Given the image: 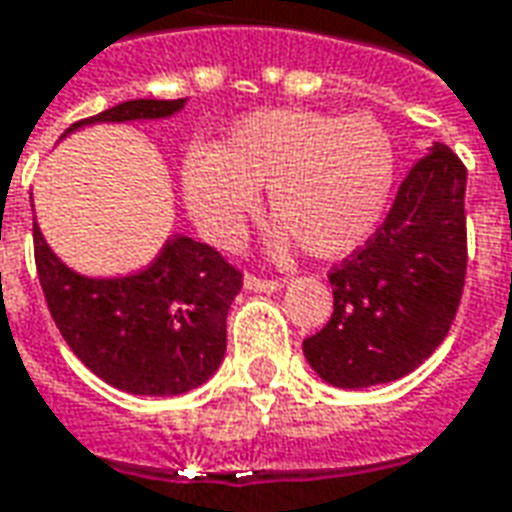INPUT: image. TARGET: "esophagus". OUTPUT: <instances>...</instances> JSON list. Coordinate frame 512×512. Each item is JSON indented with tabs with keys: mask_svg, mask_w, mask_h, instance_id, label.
<instances>
[{
	"mask_svg": "<svg viewBox=\"0 0 512 512\" xmlns=\"http://www.w3.org/2000/svg\"><path fill=\"white\" fill-rule=\"evenodd\" d=\"M244 288L246 290H260V293H274V290L282 288V282H279V279L257 277V274H246Z\"/></svg>",
	"mask_w": 512,
	"mask_h": 512,
	"instance_id": "obj_1",
	"label": "esophagus"
}]
</instances>
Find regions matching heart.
I'll return each instance as SVG.
<instances>
[{
	"instance_id": "b5f03b06",
	"label": "heart",
	"mask_w": 512,
	"mask_h": 512,
	"mask_svg": "<svg viewBox=\"0 0 512 512\" xmlns=\"http://www.w3.org/2000/svg\"><path fill=\"white\" fill-rule=\"evenodd\" d=\"M183 194L216 241H233L257 189L312 257H343L373 235L395 180V150L376 117L263 109L241 117L216 150L183 161Z\"/></svg>"
}]
</instances>
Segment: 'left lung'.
Wrapping results in <instances>:
<instances>
[{"mask_svg": "<svg viewBox=\"0 0 512 512\" xmlns=\"http://www.w3.org/2000/svg\"><path fill=\"white\" fill-rule=\"evenodd\" d=\"M463 197L466 167L436 142L408 169L376 235L329 274L332 318L304 340L323 381L389 384L439 348L466 282Z\"/></svg>", "mask_w": 512, "mask_h": 512, "instance_id": "8db88e82", "label": "left lung"}]
</instances>
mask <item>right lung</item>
<instances>
[{
    "instance_id": "right-lung-1",
    "label": "right lung",
    "mask_w": 512,
    "mask_h": 512,
    "mask_svg": "<svg viewBox=\"0 0 512 512\" xmlns=\"http://www.w3.org/2000/svg\"><path fill=\"white\" fill-rule=\"evenodd\" d=\"M186 98L126 101L73 123H126L175 115ZM35 266L62 340L106 384L131 395H180L216 373L227 348V312L244 274L213 246L186 235L169 238L139 274L87 279L54 255L32 230Z\"/></svg>"
}]
</instances>
